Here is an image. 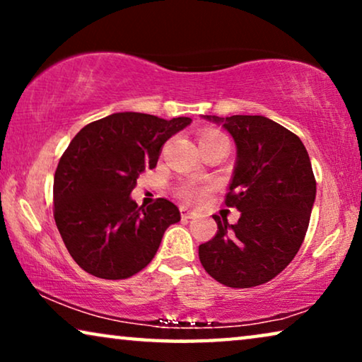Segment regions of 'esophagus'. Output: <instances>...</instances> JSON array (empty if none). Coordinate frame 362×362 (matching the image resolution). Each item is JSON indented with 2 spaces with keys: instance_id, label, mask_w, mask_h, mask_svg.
I'll return each instance as SVG.
<instances>
[{
  "instance_id": "1",
  "label": "esophagus",
  "mask_w": 362,
  "mask_h": 362,
  "mask_svg": "<svg viewBox=\"0 0 362 362\" xmlns=\"http://www.w3.org/2000/svg\"><path fill=\"white\" fill-rule=\"evenodd\" d=\"M197 214L194 211L187 209V207H181V217L182 219H192V217H196Z\"/></svg>"
}]
</instances>
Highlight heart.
Segmentation results:
<instances>
[{"label": "heart", "mask_w": 362, "mask_h": 362, "mask_svg": "<svg viewBox=\"0 0 362 362\" xmlns=\"http://www.w3.org/2000/svg\"><path fill=\"white\" fill-rule=\"evenodd\" d=\"M211 136H224V135H222V133H219V132H216V130H206V132L201 133L199 140H204V138H211ZM180 194L187 201H199L202 197V191L196 186H185L180 191Z\"/></svg>", "instance_id": "1"}]
</instances>
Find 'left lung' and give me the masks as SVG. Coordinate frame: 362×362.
Returning <instances> with one entry per match:
<instances>
[{
  "label": "left lung",
  "mask_w": 362,
  "mask_h": 362,
  "mask_svg": "<svg viewBox=\"0 0 362 362\" xmlns=\"http://www.w3.org/2000/svg\"><path fill=\"white\" fill-rule=\"evenodd\" d=\"M234 138L237 158L226 206L239 221L214 217L217 234L199 245L207 274L232 288L265 284L303 244L316 197L308 151L298 136L262 115H202Z\"/></svg>",
  "instance_id": "obj_1"
}]
</instances>
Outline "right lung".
<instances>
[{
    "label": "right lung",
    "mask_w": 362,
    "mask_h": 362,
    "mask_svg": "<svg viewBox=\"0 0 362 362\" xmlns=\"http://www.w3.org/2000/svg\"><path fill=\"white\" fill-rule=\"evenodd\" d=\"M192 120L112 113L72 138L54 175V219L69 254L87 274L122 280L150 264L180 209L160 197L138 207V176L155 168L168 138Z\"/></svg>",
    "instance_id": "right-lung-1"
}]
</instances>
